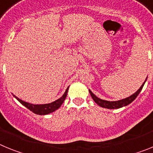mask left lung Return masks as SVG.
<instances>
[{"label": "left lung", "instance_id": "8db88e82", "mask_svg": "<svg viewBox=\"0 0 153 153\" xmlns=\"http://www.w3.org/2000/svg\"><path fill=\"white\" fill-rule=\"evenodd\" d=\"M147 79V78H146ZM146 79L145 82L143 83L140 88L137 90L135 93H133L132 95H131L130 97H126L125 99H123V100H120L117 101H107V100H102V99H100L99 97H97L95 94H93L92 93V91L90 90H89V92H90V95H91V97L93 98V100H94V102L99 105L101 107L106 108V109H119V108L123 107V106H127L129 105V103L134 100L137 97V96L140 94V93L141 92L142 89H143V86L145 84L146 81Z\"/></svg>", "mask_w": 153, "mask_h": 153}]
</instances>
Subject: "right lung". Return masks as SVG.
<instances>
[{"label":"right lung","instance_id":"obj_1","mask_svg":"<svg viewBox=\"0 0 153 153\" xmlns=\"http://www.w3.org/2000/svg\"><path fill=\"white\" fill-rule=\"evenodd\" d=\"M69 86L67 87V89L66 90L65 93H63V95L60 98H59L58 100H55L54 102H52L51 103L47 104H32L29 103L27 102H24V101L21 100V99H19L18 97H17L16 96L13 95V97L17 99L19 102H21L22 105H24L25 107L27 108L28 109H30V111L33 112V113L37 115H47L49 114V113H53L54 112L55 110H56L57 109L60 107L63 102H64L65 99L67 97V92H68Z\"/></svg>","mask_w":153,"mask_h":153}]
</instances>
